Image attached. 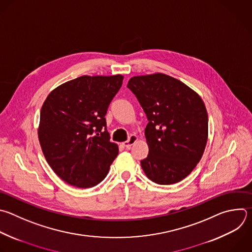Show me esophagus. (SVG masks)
I'll return each instance as SVG.
<instances>
[{"instance_id": "esophagus-1", "label": "esophagus", "mask_w": 252, "mask_h": 252, "mask_svg": "<svg viewBox=\"0 0 252 252\" xmlns=\"http://www.w3.org/2000/svg\"><path fill=\"white\" fill-rule=\"evenodd\" d=\"M136 140H137V136L134 135V134H132V135L129 136V138H128L126 141L123 142V145H124L125 147H126V148H129Z\"/></svg>"}]
</instances>
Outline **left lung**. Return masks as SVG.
<instances>
[{
	"label": "left lung",
	"instance_id": "left-lung-1",
	"mask_svg": "<svg viewBox=\"0 0 252 252\" xmlns=\"http://www.w3.org/2000/svg\"><path fill=\"white\" fill-rule=\"evenodd\" d=\"M127 88L148 120L144 133L149 152L140 161L145 175L160 185L180 182L199 163L207 144L203 100L183 82L162 73L134 76Z\"/></svg>",
	"mask_w": 252,
	"mask_h": 252
}]
</instances>
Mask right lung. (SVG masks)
Masks as SVG:
<instances>
[{"label":"right lung","mask_w":252,"mask_h":252,"mask_svg":"<svg viewBox=\"0 0 252 252\" xmlns=\"http://www.w3.org/2000/svg\"><path fill=\"white\" fill-rule=\"evenodd\" d=\"M124 76H81L55 88L44 101L38 139L52 170L66 183L91 188L102 182L119 154L105 116Z\"/></svg>","instance_id":"right-lung-1"}]
</instances>
